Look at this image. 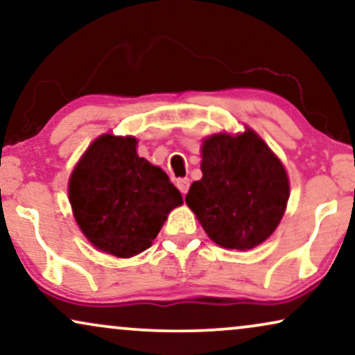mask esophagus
Returning <instances> with one entry per match:
<instances>
[{
  "instance_id": "1",
  "label": "esophagus",
  "mask_w": 355,
  "mask_h": 355,
  "mask_svg": "<svg viewBox=\"0 0 355 355\" xmlns=\"http://www.w3.org/2000/svg\"><path fill=\"white\" fill-rule=\"evenodd\" d=\"M177 188L182 191V195H187L188 188H190V178H178Z\"/></svg>"
}]
</instances>
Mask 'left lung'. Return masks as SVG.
<instances>
[{
  "mask_svg": "<svg viewBox=\"0 0 355 355\" xmlns=\"http://www.w3.org/2000/svg\"><path fill=\"white\" fill-rule=\"evenodd\" d=\"M203 178L193 182L187 205L221 248L245 250L275 231L290 196L288 177L266 142L248 129L216 134L201 150Z\"/></svg>",
  "mask_w": 355,
  "mask_h": 355,
  "instance_id": "8db88e82",
  "label": "left lung"
}]
</instances>
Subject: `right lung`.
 <instances>
[{
  "label": "right lung",
  "instance_id": "1",
  "mask_svg": "<svg viewBox=\"0 0 355 355\" xmlns=\"http://www.w3.org/2000/svg\"><path fill=\"white\" fill-rule=\"evenodd\" d=\"M134 137H98L70 177L69 196L80 230L95 248L116 257L146 250L180 191L162 168L137 155Z\"/></svg>",
  "mask_w": 355,
  "mask_h": 355
}]
</instances>
